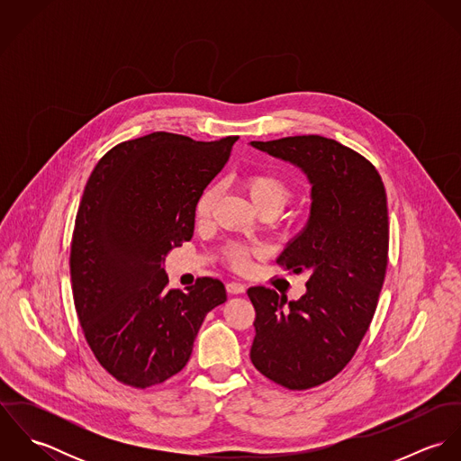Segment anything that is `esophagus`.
Wrapping results in <instances>:
<instances>
[{
	"label": "esophagus",
	"mask_w": 461,
	"mask_h": 461,
	"mask_svg": "<svg viewBox=\"0 0 461 461\" xmlns=\"http://www.w3.org/2000/svg\"><path fill=\"white\" fill-rule=\"evenodd\" d=\"M245 285L243 284H240V282H229L227 284V291L230 293V294H241V293H245Z\"/></svg>",
	"instance_id": "esophagus-1"
}]
</instances>
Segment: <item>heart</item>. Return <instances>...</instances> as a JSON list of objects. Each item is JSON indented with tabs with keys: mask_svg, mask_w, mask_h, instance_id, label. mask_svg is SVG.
I'll list each match as a JSON object with an SVG mask.
<instances>
[{
	"mask_svg": "<svg viewBox=\"0 0 461 461\" xmlns=\"http://www.w3.org/2000/svg\"><path fill=\"white\" fill-rule=\"evenodd\" d=\"M247 190L259 209L271 207L276 212H280L293 197V186L284 177L271 172H258L249 176ZM218 194H220L218 186H209L207 190H203L195 205L198 218H207L211 214V209L218 198ZM249 254L250 250L241 245L232 243L227 247V258L236 267H245L249 264Z\"/></svg>",
	"mask_w": 461,
	"mask_h": 461,
	"instance_id": "1",
	"label": "heart"
}]
</instances>
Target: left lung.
<instances>
[{"instance_id": "obj_1", "label": "left lung", "mask_w": 461, "mask_h": 461, "mask_svg": "<svg viewBox=\"0 0 461 461\" xmlns=\"http://www.w3.org/2000/svg\"><path fill=\"white\" fill-rule=\"evenodd\" d=\"M250 145L300 168L311 185L307 223L276 259L309 273L305 294L287 302L263 285L247 291L256 309L252 364L303 391L339 375L371 325L387 269V194L364 156L325 136Z\"/></svg>"}]
</instances>
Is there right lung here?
<instances>
[{
  "instance_id": "right-lung-1",
  "label": "right lung",
  "mask_w": 461,
  "mask_h": 461,
  "mask_svg": "<svg viewBox=\"0 0 461 461\" xmlns=\"http://www.w3.org/2000/svg\"><path fill=\"white\" fill-rule=\"evenodd\" d=\"M238 136L195 141L150 132L119 143L85 186L70 243V282L85 339L119 382L147 389L177 375L209 311L227 302L218 278L168 289L167 254L190 241L195 205Z\"/></svg>"
}]
</instances>
